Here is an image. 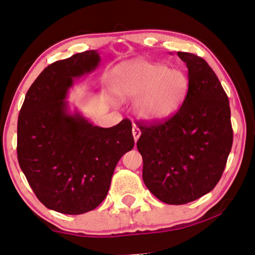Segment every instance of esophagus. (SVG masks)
Returning <instances> with one entry per match:
<instances>
[{
    "label": "esophagus",
    "instance_id": "obj_1",
    "mask_svg": "<svg viewBox=\"0 0 255 255\" xmlns=\"http://www.w3.org/2000/svg\"><path fill=\"white\" fill-rule=\"evenodd\" d=\"M131 131H132V136H134V140H135V142H137L138 138H139V136H140L139 128H138L137 126H136V125H132Z\"/></svg>",
    "mask_w": 255,
    "mask_h": 255
}]
</instances>
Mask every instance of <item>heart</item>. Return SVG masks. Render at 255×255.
I'll return each instance as SVG.
<instances>
[{
	"instance_id": "1",
	"label": "heart",
	"mask_w": 255,
	"mask_h": 255,
	"mask_svg": "<svg viewBox=\"0 0 255 255\" xmlns=\"http://www.w3.org/2000/svg\"><path fill=\"white\" fill-rule=\"evenodd\" d=\"M112 81L120 100H136V116L145 123H158L172 116L183 103L189 88L182 71L144 59L120 64L113 71Z\"/></svg>"
}]
</instances>
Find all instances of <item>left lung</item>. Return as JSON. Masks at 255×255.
<instances>
[{"mask_svg": "<svg viewBox=\"0 0 255 255\" xmlns=\"http://www.w3.org/2000/svg\"><path fill=\"white\" fill-rule=\"evenodd\" d=\"M177 56L188 68L183 104L166 123L140 126L137 140L144 183L169 205L187 204L212 191L233 146L229 100L221 82L203 58L180 51Z\"/></svg>", "mask_w": 255, "mask_h": 255, "instance_id": "8db88e82", "label": "left lung"}]
</instances>
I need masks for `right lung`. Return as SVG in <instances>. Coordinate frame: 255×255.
Segmentation results:
<instances>
[{
    "label": "right lung",
    "mask_w": 255,
    "mask_h": 255,
    "mask_svg": "<svg viewBox=\"0 0 255 255\" xmlns=\"http://www.w3.org/2000/svg\"><path fill=\"white\" fill-rule=\"evenodd\" d=\"M100 62V54L88 50L45 67L19 112V166L41 203L63 214L96 208L108 195L118 161L134 146L130 121L94 126L66 100L74 80Z\"/></svg>",
    "instance_id": "1"
}]
</instances>
